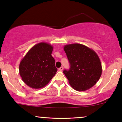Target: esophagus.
I'll return each mask as SVG.
<instances>
[{
	"instance_id": "esophagus-1",
	"label": "esophagus",
	"mask_w": 122,
	"mask_h": 122,
	"mask_svg": "<svg viewBox=\"0 0 122 122\" xmlns=\"http://www.w3.org/2000/svg\"><path fill=\"white\" fill-rule=\"evenodd\" d=\"M63 67H61L59 68V70L60 71H63Z\"/></svg>"
}]
</instances>
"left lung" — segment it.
I'll return each mask as SVG.
<instances>
[{
    "label": "left lung",
    "instance_id": "8db88e82",
    "mask_svg": "<svg viewBox=\"0 0 122 122\" xmlns=\"http://www.w3.org/2000/svg\"><path fill=\"white\" fill-rule=\"evenodd\" d=\"M64 50L70 64L63 73L74 90L83 91L94 86L101 78L102 68L94 50L81 44H67Z\"/></svg>",
    "mask_w": 122,
    "mask_h": 122
}]
</instances>
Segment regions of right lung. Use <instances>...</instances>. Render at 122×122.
I'll return each instance as SVG.
<instances>
[{
    "mask_svg": "<svg viewBox=\"0 0 122 122\" xmlns=\"http://www.w3.org/2000/svg\"><path fill=\"white\" fill-rule=\"evenodd\" d=\"M53 47L41 42L30 49L19 64L23 81L32 88H41L49 83L57 71L55 59L51 55Z\"/></svg>",
    "mask_w": 122,
    "mask_h": 122,
    "instance_id": "right-lung-1",
    "label": "right lung"
}]
</instances>
